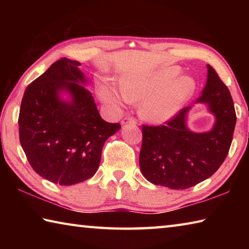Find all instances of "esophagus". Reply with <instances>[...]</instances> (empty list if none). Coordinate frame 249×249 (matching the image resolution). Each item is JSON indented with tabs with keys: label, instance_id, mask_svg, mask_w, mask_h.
<instances>
[{
	"label": "esophagus",
	"instance_id": "1",
	"mask_svg": "<svg viewBox=\"0 0 249 249\" xmlns=\"http://www.w3.org/2000/svg\"><path fill=\"white\" fill-rule=\"evenodd\" d=\"M126 124H132V125H136L137 122L135 121L132 117H125V119L122 121V125H126Z\"/></svg>",
	"mask_w": 249,
	"mask_h": 249
}]
</instances>
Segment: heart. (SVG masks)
Returning a JSON list of instances; mask_svg holds the SVG:
<instances>
[{"label": "heart", "mask_w": 249, "mask_h": 249, "mask_svg": "<svg viewBox=\"0 0 249 249\" xmlns=\"http://www.w3.org/2000/svg\"><path fill=\"white\" fill-rule=\"evenodd\" d=\"M179 66L130 72L122 77L121 90L107 83L98 89L100 99L113 107L138 102L140 115L153 124H163L178 114L196 90V82L189 74H181Z\"/></svg>", "instance_id": "1"}]
</instances>
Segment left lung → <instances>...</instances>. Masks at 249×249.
<instances>
[{
    "label": "left lung",
    "instance_id": "left-lung-1",
    "mask_svg": "<svg viewBox=\"0 0 249 249\" xmlns=\"http://www.w3.org/2000/svg\"><path fill=\"white\" fill-rule=\"evenodd\" d=\"M203 92L196 103L205 104L215 117L208 132L188 127L191 107L166 125L142 126L140 167L156 185L183 190L210 178L224 161L233 140L236 113L230 90L210 65Z\"/></svg>",
    "mask_w": 249,
    "mask_h": 249
}]
</instances>
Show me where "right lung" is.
I'll return each instance as SVG.
<instances>
[{"label":"right lung","mask_w":249,"mask_h":249,"mask_svg":"<svg viewBox=\"0 0 249 249\" xmlns=\"http://www.w3.org/2000/svg\"><path fill=\"white\" fill-rule=\"evenodd\" d=\"M80 66L67 58L54 62L26 88L19 109V142L29 163L60 185L93 177L105 141L121 128L100 116Z\"/></svg>","instance_id":"1"}]
</instances>
